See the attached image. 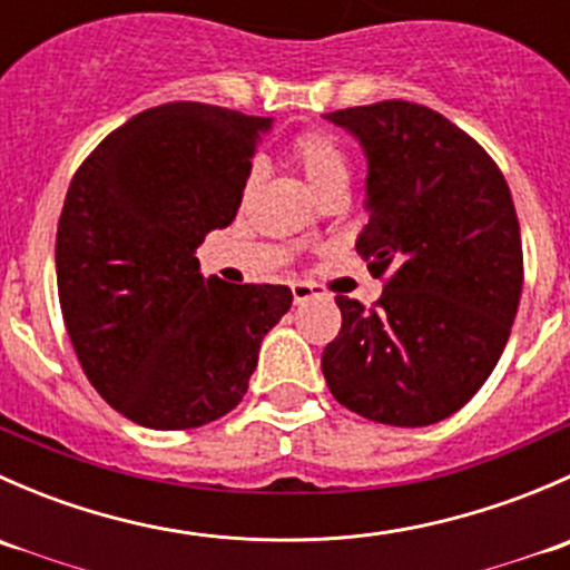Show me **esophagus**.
I'll list each match as a JSON object with an SVG mask.
<instances>
[{
  "instance_id": "esophagus-1",
  "label": "esophagus",
  "mask_w": 570,
  "mask_h": 570,
  "mask_svg": "<svg viewBox=\"0 0 570 570\" xmlns=\"http://www.w3.org/2000/svg\"><path fill=\"white\" fill-rule=\"evenodd\" d=\"M317 284H303V281H297V284H292V297H295V303H306L312 301L314 295H317Z\"/></svg>"
}]
</instances>
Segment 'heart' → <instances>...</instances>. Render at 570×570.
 Returning a JSON list of instances; mask_svg holds the SVG:
<instances>
[{
    "mask_svg": "<svg viewBox=\"0 0 570 570\" xmlns=\"http://www.w3.org/2000/svg\"><path fill=\"white\" fill-rule=\"evenodd\" d=\"M289 157L320 200L336 198V195L342 198L344 189H347L350 184V157L336 137L320 129L301 131V135L292 140ZM256 178L258 170H250L245 193H250Z\"/></svg>",
    "mask_w": 570,
    "mask_h": 570,
    "instance_id": "obj_1",
    "label": "heart"
}]
</instances>
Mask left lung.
Segmentation results:
<instances>
[{"label":"left lung","instance_id":"1","mask_svg":"<svg viewBox=\"0 0 570 570\" xmlns=\"http://www.w3.org/2000/svg\"><path fill=\"white\" fill-rule=\"evenodd\" d=\"M370 159L358 248L383 295H336L322 353L331 394L358 416L424 428L480 392L510 338L521 286L519 217L499 165L444 115L413 101L327 112Z\"/></svg>","mask_w":570,"mask_h":570}]
</instances>
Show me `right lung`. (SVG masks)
Segmentation results:
<instances>
[{
  "label": "right lung",
  "mask_w": 570,
  "mask_h": 570,
  "mask_svg": "<svg viewBox=\"0 0 570 570\" xmlns=\"http://www.w3.org/2000/svg\"><path fill=\"white\" fill-rule=\"evenodd\" d=\"M269 118L168 101L88 154L57 223V295L82 372L118 413L189 430L239 405L289 286L204 278L195 248L234 220Z\"/></svg>",
  "instance_id": "right-lung-1"
}]
</instances>
